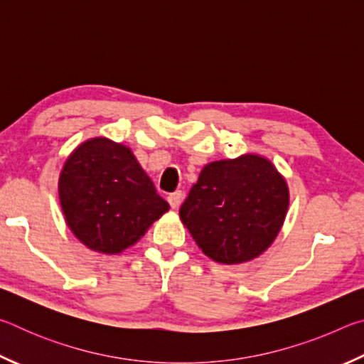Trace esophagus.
Here are the masks:
<instances>
[{
  "label": "esophagus",
  "mask_w": 364,
  "mask_h": 364,
  "mask_svg": "<svg viewBox=\"0 0 364 364\" xmlns=\"http://www.w3.org/2000/svg\"><path fill=\"white\" fill-rule=\"evenodd\" d=\"M167 200H168V204H170L171 208H178V207H180V204H181V200H183V193H181V191H176V193H171V194L167 197Z\"/></svg>",
  "instance_id": "obj_1"
}]
</instances>
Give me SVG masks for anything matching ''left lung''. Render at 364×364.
<instances>
[{
  "instance_id": "left-lung-1",
  "label": "left lung",
  "mask_w": 364,
  "mask_h": 364,
  "mask_svg": "<svg viewBox=\"0 0 364 364\" xmlns=\"http://www.w3.org/2000/svg\"><path fill=\"white\" fill-rule=\"evenodd\" d=\"M289 208V186L260 154L215 160L200 170L180 218L213 262L254 260L278 237Z\"/></svg>"
}]
</instances>
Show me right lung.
Segmentation results:
<instances>
[{
  "mask_svg": "<svg viewBox=\"0 0 364 364\" xmlns=\"http://www.w3.org/2000/svg\"><path fill=\"white\" fill-rule=\"evenodd\" d=\"M58 191L73 236L107 255L136 244L170 208L130 147L104 136L86 139L72 151Z\"/></svg>",
  "mask_w": 364,
  "mask_h": 364,
  "instance_id": "add662e5",
  "label": "right lung"
}]
</instances>
